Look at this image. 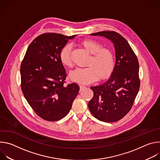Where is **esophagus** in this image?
<instances>
[{"label": "esophagus", "instance_id": "obj_1", "mask_svg": "<svg viewBox=\"0 0 160 160\" xmlns=\"http://www.w3.org/2000/svg\"><path fill=\"white\" fill-rule=\"evenodd\" d=\"M86 87L84 85H80V90H82L83 89H84Z\"/></svg>", "mask_w": 160, "mask_h": 160}]
</instances>
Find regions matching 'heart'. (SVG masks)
<instances>
[{
  "label": "heart",
  "mask_w": 160,
  "mask_h": 160,
  "mask_svg": "<svg viewBox=\"0 0 160 160\" xmlns=\"http://www.w3.org/2000/svg\"><path fill=\"white\" fill-rule=\"evenodd\" d=\"M81 45L91 54L86 63L87 66L77 68L71 72L70 79L81 84H87L96 81L99 78L100 80H104L109 77L115 66V56L112 52L108 48H102L100 43L92 39L83 40ZM71 51V46L67 44L59 52L60 61L64 66H72Z\"/></svg>",
  "instance_id": "b5f03b06"
}]
</instances>
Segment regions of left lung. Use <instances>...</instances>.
<instances>
[{"instance_id": "8db88e82", "label": "left lung", "mask_w": 160, "mask_h": 160, "mask_svg": "<svg viewBox=\"0 0 160 160\" xmlns=\"http://www.w3.org/2000/svg\"><path fill=\"white\" fill-rule=\"evenodd\" d=\"M90 35L104 37L112 42L115 50V66L105 83L90 87L94 96L88 102L92 115L104 122L123 118L131 109L140 87L139 65L127 40L113 31H102Z\"/></svg>"}]
</instances>
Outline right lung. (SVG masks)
Here are the masks:
<instances>
[{
  "label": "right lung",
  "instance_id": "right-lung-1",
  "mask_svg": "<svg viewBox=\"0 0 160 160\" xmlns=\"http://www.w3.org/2000/svg\"><path fill=\"white\" fill-rule=\"evenodd\" d=\"M76 35L46 33L28 46L21 68V87L28 104L42 119L54 122L70 112L80 87L64 85L66 70L59 55L68 40Z\"/></svg>",
  "mask_w": 160,
  "mask_h": 160
}]
</instances>
